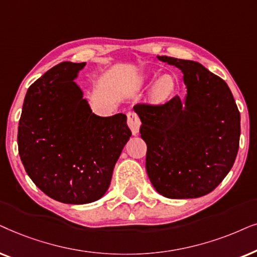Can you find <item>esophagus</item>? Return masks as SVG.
Wrapping results in <instances>:
<instances>
[{"mask_svg": "<svg viewBox=\"0 0 257 257\" xmlns=\"http://www.w3.org/2000/svg\"><path fill=\"white\" fill-rule=\"evenodd\" d=\"M126 123H128L129 128L133 133V135H138L140 132V126H141V121H140L139 116L135 114V112H128L126 114Z\"/></svg>", "mask_w": 257, "mask_h": 257, "instance_id": "obj_1", "label": "esophagus"}]
</instances>
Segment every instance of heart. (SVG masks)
<instances>
[{
  "mask_svg": "<svg viewBox=\"0 0 257 257\" xmlns=\"http://www.w3.org/2000/svg\"><path fill=\"white\" fill-rule=\"evenodd\" d=\"M174 89H175V83H174L173 77L169 75H164L154 83L150 90V96L155 101H164L173 94Z\"/></svg>",
  "mask_w": 257,
  "mask_h": 257,
  "instance_id": "obj_1",
  "label": "heart"
}]
</instances>
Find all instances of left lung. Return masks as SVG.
Wrapping results in <instances>:
<instances>
[{"instance_id":"1","label":"left lung","mask_w":257,"mask_h":257,"mask_svg":"<svg viewBox=\"0 0 257 257\" xmlns=\"http://www.w3.org/2000/svg\"><path fill=\"white\" fill-rule=\"evenodd\" d=\"M157 59L182 71L187 94L162 105L134 107L147 143V174L164 197L204 196L223 181L235 162L240 111L227 83L201 63Z\"/></svg>"}]
</instances>
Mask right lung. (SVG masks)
I'll list each match as a JSON object with an SVG mask.
<instances>
[{"label": "right lung", "instance_id": "obj_1", "mask_svg": "<svg viewBox=\"0 0 257 257\" xmlns=\"http://www.w3.org/2000/svg\"><path fill=\"white\" fill-rule=\"evenodd\" d=\"M85 62H62L27 91L19 122V154L33 182L62 203L84 204L107 193L132 136L126 116L95 115L75 78Z\"/></svg>", "mask_w": 257, "mask_h": 257}]
</instances>
